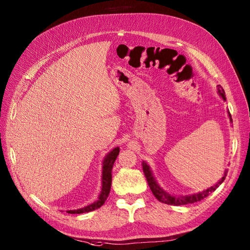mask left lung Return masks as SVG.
I'll list each match as a JSON object with an SVG mask.
<instances>
[{
	"label": "left lung",
	"instance_id": "left-lung-1",
	"mask_svg": "<svg viewBox=\"0 0 250 250\" xmlns=\"http://www.w3.org/2000/svg\"><path fill=\"white\" fill-rule=\"evenodd\" d=\"M217 90H218V93H219L220 97L226 101L225 90L222 89V87L220 86V84H218V86H217ZM228 114H229L230 121L232 122L230 111H228ZM142 166H143V171H144V174H145V176H146L148 185H149V188L152 191L153 195L156 196V199H158L159 201L162 202V203H164V204L175 205V206L195 203V202H199L201 200H203L204 198H206V196H208V194H210L211 192H213V191H215L217 188H218L219 186L222 183H224V180L226 179V176H227V171H226L225 174H224V176H222V178L219 180L218 183H217L214 186H211V187H209V188H207L206 190H203V191H201V192L194 193V194H190V195H185V196L180 195V196H177V195H172V194L167 193V191H164L160 187V186L158 185L155 177H153V175H152V172H151L149 166H148V164L145 161H143Z\"/></svg>",
	"mask_w": 250,
	"mask_h": 250
}]
</instances>
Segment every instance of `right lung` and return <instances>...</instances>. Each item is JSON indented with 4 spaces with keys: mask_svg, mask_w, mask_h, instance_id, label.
Returning <instances> with one entry per match:
<instances>
[{
    "mask_svg": "<svg viewBox=\"0 0 250 250\" xmlns=\"http://www.w3.org/2000/svg\"><path fill=\"white\" fill-rule=\"evenodd\" d=\"M119 147H115L113 150L108 152L103 160V167H102V190H101V193L97 201H94L93 203L90 205H87L83 207V208L78 209H72L67 210L66 213L68 214H83V213H89V211H92L94 209L100 208L102 206L106 199L108 198L109 191H110V186H111V169H113L114 162L117 159V156L119 155Z\"/></svg>",
    "mask_w": 250,
    "mask_h": 250,
    "instance_id": "add662e5",
    "label": "right lung"
}]
</instances>
